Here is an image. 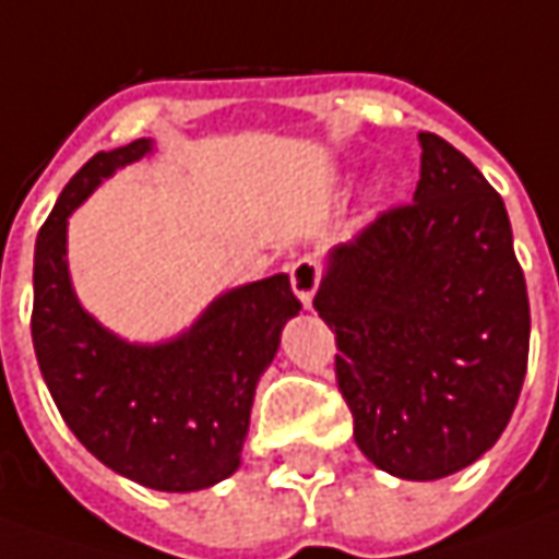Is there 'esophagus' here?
Wrapping results in <instances>:
<instances>
[{"label":"esophagus","mask_w":559,"mask_h":559,"mask_svg":"<svg viewBox=\"0 0 559 559\" xmlns=\"http://www.w3.org/2000/svg\"><path fill=\"white\" fill-rule=\"evenodd\" d=\"M290 284H294V294L299 296V302L309 306L311 296L318 290V284H321V265L314 263L311 257L296 260V263L290 265Z\"/></svg>","instance_id":"1"}]
</instances>
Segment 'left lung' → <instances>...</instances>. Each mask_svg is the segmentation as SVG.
<instances>
[{"label":"left lung","mask_w":559,"mask_h":559,"mask_svg":"<svg viewBox=\"0 0 559 559\" xmlns=\"http://www.w3.org/2000/svg\"><path fill=\"white\" fill-rule=\"evenodd\" d=\"M409 204L330 250L314 309L376 468L438 480L502 438L530 358V296L502 195L443 136L419 134Z\"/></svg>","instance_id":"obj_1"}]
</instances>
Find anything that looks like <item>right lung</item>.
<instances>
[{
    "instance_id": "add662e5",
    "label": "right lung",
    "mask_w": 559,
    "mask_h": 559,
    "mask_svg": "<svg viewBox=\"0 0 559 559\" xmlns=\"http://www.w3.org/2000/svg\"><path fill=\"white\" fill-rule=\"evenodd\" d=\"M150 152L146 136L97 152L60 192L36 238L29 328L41 379L82 447L140 487L192 492L241 465L257 382L302 302L287 275H272L216 296L168 343L131 345L100 328L72 294L67 216Z\"/></svg>"
}]
</instances>
